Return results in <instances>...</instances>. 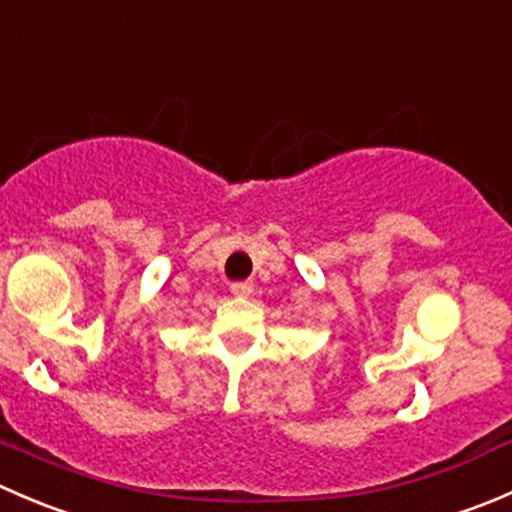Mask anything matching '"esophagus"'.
Returning <instances> with one entry per match:
<instances>
[{"mask_svg":"<svg viewBox=\"0 0 512 512\" xmlns=\"http://www.w3.org/2000/svg\"><path fill=\"white\" fill-rule=\"evenodd\" d=\"M252 282H232L230 285V292L235 294V297H250L252 294Z\"/></svg>","mask_w":512,"mask_h":512,"instance_id":"obj_1","label":"esophagus"}]
</instances>
